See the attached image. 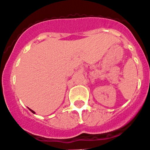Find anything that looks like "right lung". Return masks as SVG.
<instances>
[{
	"label": "right lung",
	"instance_id": "right-lung-1",
	"mask_svg": "<svg viewBox=\"0 0 150 150\" xmlns=\"http://www.w3.org/2000/svg\"><path fill=\"white\" fill-rule=\"evenodd\" d=\"M30 109V110L31 111V112H33V114H35V112H33V110H31V109Z\"/></svg>",
	"mask_w": 150,
	"mask_h": 150
}]
</instances>
